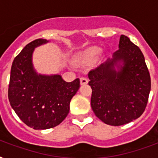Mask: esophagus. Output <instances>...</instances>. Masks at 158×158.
Listing matches in <instances>:
<instances>
[{
  "label": "esophagus",
  "instance_id": "esophagus-1",
  "mask_svg": "<svg viewBox=\"0 0 158 158\" xmlns=\"http://www.w3.org/2000/svg\"><path fill=\"white\" fill-rule=\"evenodd\" d=\"M88 83H89V80H88V79L85 78V77H82L81 79H80V84H81V85H85V84H87Z\"/></svg>",
  "mask_w": 158,
  "mask_h": 158
}]
</instances>
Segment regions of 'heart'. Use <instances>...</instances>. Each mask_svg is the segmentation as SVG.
<instances>
[{"label":"heart","mask_w":158,"mask_h":158,"mask_svg":"<svg viewBox=\"0 0 158 158\" xmlns=\"http://www.w3.org/2000/svg\"><path fill=\"white\" fill-rule=\"evenodd\" d=\"M102 52V49L98 47H92V48H88L87 50L79 55V60L83 62H93L98 59V57Z\"/></svg>","instance_id":"b5f03b06"}]
</instances>
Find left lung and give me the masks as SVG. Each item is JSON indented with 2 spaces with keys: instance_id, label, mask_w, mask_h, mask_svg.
Returning a JSON list of instances; mask_svg holds the SVG:
<instances>
[{
  "instance_id": "left-lung-1",
  "label": "left lung",
  "mask_w": 158,
  "mask_h": 158,
  "mask_svg": "<svg viewBox=\"0 0 158 158\" xmlns=\"http://www.w3.org/2000/svg\"><path fill=\"white\" fill-rule=\"evenodd\" d=\"M89 78L92 109L102 122L119 126L143 113L151 78L142 52L128 37L120 36L119 50L111 59L92 69Z\"/></svg>"
}]
</instances>
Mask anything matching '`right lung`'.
Here are the masks:
<instances>
[{
    "instance_id": "right-lung-1",
    "label": "right lung",
    "mask_w": 158,
    "mask_h": 158,
    "mask_svg": "<svg viewBox=\"0 0 158 158\" xmlns=\"http://www.w3.org/2000/svg\"><path fill=\"white\" fill-rule=\"evenodd\" d=\"M48 43L38 38L24 47L14 59L8 98L19 119L34 130L56 126L65 119L69 102L79 89V79L65 82L60 74H38L33 68L34 48Z\"/></svg>"
}]
</instances>
